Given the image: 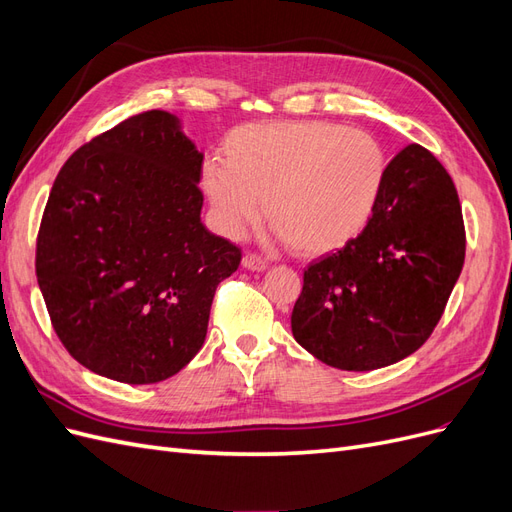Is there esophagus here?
Wrapping results in <instances>:
<instances>
[{"label":"esophagus","mask_w":512,"mask_h":512,"mask_svg":"<svg viewBox=\"0 0 512 512\" xmlns=\"http://www.w3.org/2000/svg\"><path fill=\"white\" fill-rule=\"evenodd\" d=\"M243 267L252 269V271H265L267 269V260L258 256V254H245L243 256Z\"/></svg>","instance_id":"obj_1"}]
</instances>
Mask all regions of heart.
Instances as JSON below:
<instances>
[{
  "label": "heart",
  "instance_id": "obj_1",
  "mask_svg": "<svg viewBox=\"0 0 512 512\" xmlns=\"http://www.w3.org/2000/svg\"><path fill=\"white\" fill-rule=\"evenodd\" d=\"M224 160L203 166V188L230 237L267 222L294 252L339 250L367 226L386 177L376 136L333 121H271L235 128Z\"/></svg>",
  "mask_w": 512,
  "mask_h": 512
}]
</instances>
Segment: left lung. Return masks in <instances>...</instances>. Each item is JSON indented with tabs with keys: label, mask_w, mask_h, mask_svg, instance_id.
<instances>
[{
	"label": "left lung",
	"mask_w": 512,
	"mask_h": 512,
	"mask_svg": "<svg viewBox=\"0 0 512 512\" xmlns=\"http://www.w3.org/2000/svg\"><path fill=\"white\" fill-rule=\"evenodd\" d=\"M463 258L466 226L455 183L431 151L412 143L386 166L361 235L303 271L292 335L337 369L393 365L436 329Z\"/></svg>",
	"instance_id": "left-lung-1"
}]
</instances>
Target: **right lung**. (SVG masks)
Here are the masks:
<instances>
[{
    "mask_svg": "<svg viewBox=\"0 0 512 512\" xmlns=\"http://www.w3.org/2000/svg\"><path fill=\"white\" fill-rule=\"evenodd\" d=\"M200 177L203 153L166 111L128 117L61 166L36 275L59 342L94 374L162 382L203 348L241 247L200 222Z\"/></svg>",
    "mask_w": 512,
    "mask_h": 512,
    "instance_id": "1",
    "label": "right lung"
}]
</instances>
